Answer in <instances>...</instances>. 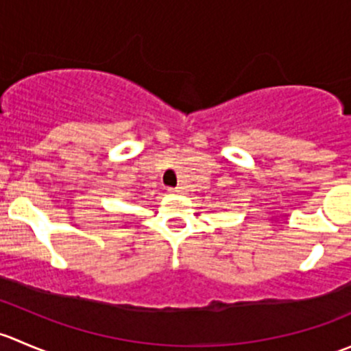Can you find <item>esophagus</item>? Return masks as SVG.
I'll list each match as a JSON object with an SVG mask.
<instances>
[{
    "label": "esophagus",
    "instance_id": "34e87169",
    "mask_svg": "<svg viewBox=\"0 0 351 351\" xmlns=\"http://www.w3.org/2000/svg\"><path fill=\"white\" fill-rule=\"evenodd\" d=\"M171 193H185V189L183 186H175V189H169Z\"/></svg>",
    "mask_w": 351,
    "mask_h": 351
}]
</instances>
